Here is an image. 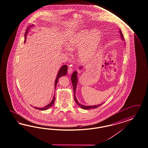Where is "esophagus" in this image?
I'll use <instances>...</instances> for the list:
<instances>
[{
	"label": "esophagus",
	"mask_w": 148,
	"mask_h": 148,
	"mask_svg": "<svg viewBox=\"0 0 148 148\" xmlns=\"http://www.w3.org/2000/svg\"><path fill=\"white\" fill-rule=\"evenodd\" d=\"M72 72H73V68L71 66H69L68 69V73L69 74H72Z\"/></svg>",
	"instance_id": "34e87169"
}]
</instances>
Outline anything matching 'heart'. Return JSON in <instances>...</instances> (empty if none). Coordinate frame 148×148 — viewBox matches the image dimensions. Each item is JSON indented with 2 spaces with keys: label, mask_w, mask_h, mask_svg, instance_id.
Returning a JSON list of instances; mask_svg holds the SVG:
<instances>
[{
  "label": "heart",
  "mask_w": 148,
  "mask_h": 148,
  "mask_svg": "<svg viewBox=\"0 0 148 148\" xmlns=\"http://www.w3.org/2000/svg\"><path fill=\"white\" fill-rule=\"evenodd\" d=\"M101 39L99 33L82 30L71 37L66 46L69 51H79V60L82 62H86L93 56Z\"/></svg>",
  "instance_id": "heart-1"
}]
</instances>
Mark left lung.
I'll use <instances>...</instances> for the list:
<instances>
[{
    "instance_id": "8db88e82",
    "label": "left lung",
    "mask_w": 148,
    "mask_h": 148,
    "mask_svg": "<svg viewBox=\"0 0 148 148\" xmlns=\"http://www.w3.org/2000/svg\"><path fill=\"white\" fill-rule=\"evenodd\" d=\"M120 34H121V36L122 37V40H124V38H123V34L122 33L121 31L120 30ZM82 68V66H81L79 67L80 69H81ZM77 72L75 71V72H73V74H72V77H71V80H72V84H73V89H74V99H75V101L76 102V103L77 104V105L82 108L83 109H92V108H96L97 107H99L100 106H101V104H97V105H94V106H84V104H81L77 100L76 98V96H75V92H76V89L77 87V82H78V80H77Z\"/></svg>"
}]
</instances>
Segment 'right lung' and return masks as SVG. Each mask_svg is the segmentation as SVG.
I'll use <instances>...</instances> for the list:
<instances>
[{"instance_id":"add662e5","label":"right lung","mask_w":148,"mask_h":148,"mask_svg":"<svg viewBox=\"0 0 148 148\" xmlns=\"http://www.w3.org/2000/svg\"><path fill=\"white\" fill-rule=\"evenodd\" d=\"M32 26H33V25L32 26H29L28 27L27 29H26V31L25 32V42L26 41V36H27V34L28 33V30L29 29L30 27H32ZM67 68L68 67L67 65H64L62 66L61 68H60L59 72L58 73V74H57V76H56V81H55V89L56 88V85L58 84V80L59 79L60 77L61 76H64V75H66V74H67ZM55 95L53 97V99H52V101L51 102V103H49V104H47V106H46L44 108H37V107H34V108L37 109H39V110H47L48 109V108L51 107L54 104V101H55Z\"/></svg>"}]
</instances>
